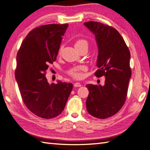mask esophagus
<instances>
[{
  "label": "esophagus",
  "instance_id": "1",
  "mask_svg": "<svg viewBox=\"0 0 150 150\" xmlns=\"http://www.w3.org/2000/svg\"><path fill=\"white\" fill-rule=\"evenodd\" d=\"M81 84L80 83H78V82H77V83H74V87H81Z\"/></svg>",
  "mask_w": 150,
  "mask_h": 150
}]
</instances>
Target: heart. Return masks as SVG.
Listing matches in <instances>:
<instances>
[{"label": "heart", "instance_id": "b5f03b06", "mask_svg": "<svg viewBox=\"0 0 150 150\" xmlns=\"http://www.w3.org/2000/svg\"><path fill=\"white\" fill-rule=\"evenodd\" d=\"M88 43L87 41L84 39H79L78 41H76L75 44V48H78V47H81L83 45H87ZM87 69L86 67L84 65H79L76 66L75 67H73L72 69L69 71V73L71 76V77L75 78V79H80L83 77V71H84Z\"/></svg>", "mask_w": 150, "mask_h": 150}]
</instances>
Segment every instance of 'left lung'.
Segmentation results:
<instances>
[{"label": "left lung", "mask_w": 150, "mask_h": 150, "mask_svg": "<svg viewBox=\"0 0 150 150\" xmlns=\"http://www.w3.org/2000/svg\"><path fill=\"white\" fill-rule=\"evenodd\" d=\"M84 25L95 35L98 49L96 65L99 69L95 75L105 77L103 85H86L89 92L87 110L93 117L106 119L117 113L125 101L132 77L130 53L115 28L96 21Z\"/></svg>", "instance_id": "8db88e82"}]
</instances>
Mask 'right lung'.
Returning <instances> with one entry per match:
<instances>
[{
	"label": "right lung",
	"instance_id": "add662e5",
	"mask_svg": "<svg viewBox=\"0 0 150 150\" xmlns=\"http://www.w3.org/2000/svg\"><path fill=\"white\" fill-rule=\"evenodd\" d=\"M69 25H42L26 36L16 55L15 79L23 102L35 115L45 119L62 113L73 89L71 83H49L45 71L56 60L62 37Z\"/></svg>",
	"mask_w": 150,
	"mask_h": 150
}]
</instances>
